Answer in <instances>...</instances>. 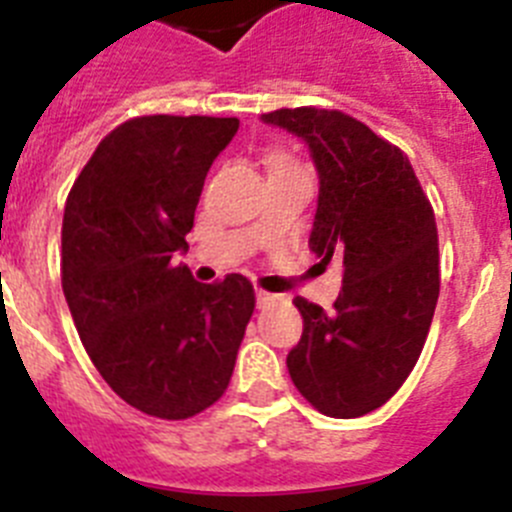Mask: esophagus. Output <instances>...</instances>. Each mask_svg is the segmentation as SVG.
<instances>
[{
	"mask_svg": "<svg viewBox=\"0 0 512 512\" xmlns=\"http://www.w3.org/2000/svg\"><path fill=\"white\" fill-rule=\"evenodd\" d=\"M271 300H274V295H271V292H264V289H256V305L266 307Z\"/></svg>",
	"mask_w": 512,
	"mask_h": 512,
	"instance_id": "esophagus-1",
	"label": "esophagus"
}]
</instances>
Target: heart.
Listing matches in <instances>:
<instances>
[{
    "mask_svg": "<svg viewBox=\"0 0 512 512\" xmlns=\"http://www.w3.org/2000/svg\"><path fill=\"white\" fill-rule=\"evenodd\" d=\"M266 166H269V176H284V174H305L302 166L297 164L295 158L289 153H271L266 158Z\"/></svg>",
    "mask_w": 512,
    "mask_h": 512,
    "instance_id": "b5f03b06",
    "label": "heart"
}]
</instances>
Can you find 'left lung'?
I'll return each instance as SVG.
<instances>
[{
    "mask_svg": "<svg viewBox=\"0 0 512 512\" xmlns=\"http://www.w3.org/2000/svg\"><path fill=\"white\" fill-rule=\"evenodd\" d=\"M261 122L305 140L318 171L310 251L343 264L336 310L297 297L289 377L330 418L382 408L413 372L438 302V235L408 156L338 110H277Z\"/></svg>",
    "mask_w": 512,
    "mask_h": 512,
    "instance_id": "left-lung-1",
    "label": "left lung"
}]
</instances>
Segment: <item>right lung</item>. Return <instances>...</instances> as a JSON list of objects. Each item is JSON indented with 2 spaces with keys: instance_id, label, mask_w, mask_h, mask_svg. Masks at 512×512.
<instances>
[{
  "instance_id": "obj_1",
  "label": "right lung",
  "mask_w": 512,
  "mask_h": 512,
  "mask_svg": "<svg viewBox=\"0 0 512 512\" xmlns=\"http://www.w3.org/2000/svg\"><path fill=\"white\" fill-rule=\"evenodd\" d=\"M241 122L148 115L102 140L71 187L61 284L102 379L140 413L184 420L223 397L253 315L241 274L200 284L176 251Z\"/></svg>"
}]
</instances>
